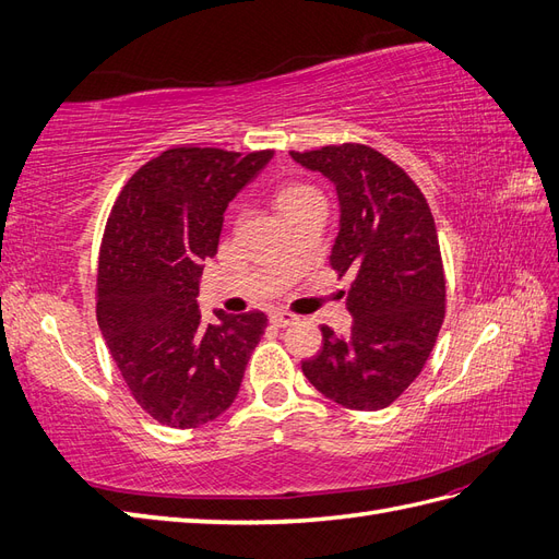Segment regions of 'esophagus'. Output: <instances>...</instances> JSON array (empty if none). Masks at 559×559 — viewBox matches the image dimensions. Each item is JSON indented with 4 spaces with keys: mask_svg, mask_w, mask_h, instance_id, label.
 Segmentation results:
<instances>
[{
    "mask_svg": "<svg viewBox=\"0 0 559 559\" xmlns=\"http://www.w3.org/2000/svg\"><path fill=\"white\" fill-rule=\"evenodd\" d=\"M270 321H273V324H275L277 329H284V326L294 324L296 317L289 314V312H273V314H270Z\"/></svg>",
    "mask_w": 559,
    "mask_h": 559,
    "instance_id": "1",
    "label": "esophagus"
}]
</instances>
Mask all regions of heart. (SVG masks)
Segmentation results:
<instances>
[{
	"label": "heart",
	"mask_w": 559,
	"mask_h": 559,
	"mask_svg": "<svg viewBox=\"0 0 559 559\" xmlns=\"http://www.w3.org/2000/svg\"><path fill=\"white\" fill-rule=\"evenodd\" d=\"M308 193H314V189H310V186H306V183L282 186L280 193H277V205L282 207V205H286V202H294V200L308 195Z\"/></svg>",
	"instance_id": "heart-1"
}]
</instances>
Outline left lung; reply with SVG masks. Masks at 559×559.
<instances>
[{
	"instance_id": "obj_1",
	"label": "left lung",
	"mask_w": 559,
	"mask_h": 559,
	"mask_svg": "<svg viewBox=\"0 0 559 559\" xmlns=\"http://www.w3.org/2000/svg\"><path fill=\"white\" fill-rule=\"evenodd\" d=\"M335 183L341 230L331 249L347 292L352 331L321 326V349L302 373L349 411L392 405L421 373L445 319V273L427 198L394 160L366 144L292 151Z\"/></svg>"
}]
</instances>
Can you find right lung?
I'll return each instance as SVG.
<instances>
[{"label": "right lung", "instance_id": "obj_1", "mask_svg": "<svg viewBox=\"0 0 559 559\" xmlns=\"http://www.w3.org/2000/svg\"><path fill=\"white\" fill-rule=\"evenodd\" d=\"M275 151L175 146L118 193L97 261V324L132 399L165 427L195 429L230 408L267 317L198 310L202 261L228 202Z\"/></svg>", "mask_w": 559, "mask_h": 559}]
</instances>
